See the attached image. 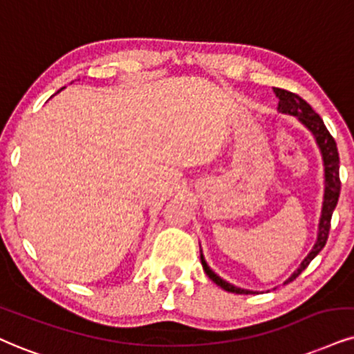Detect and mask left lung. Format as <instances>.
I'll list each match as a JSON object with an SVG mask.
<instances>
[{"label": "left lung", "instance_id": "left-lung-1", "mask_svg": "<svg viewBox=\"0 0 354 354\" xmlns=\"http://www.w3.org/2000/svg\"><path fill=\"white\" fill-rule=\"evenodd\" d=\"M274 91H276L279 98V111L286 113V115L297 116L299 120L312 131L313 136L317 139L318 147H320L322 151V156H324V165H325V198H324V208H322L320 225H318V238H317L315 246L312 248V251L308 252V256L302 261L300 268L295 270V272L289 277V281H287V282H292L295 277L300 276V272H302L304 269H307V266L312 263L313 257L324 250L326 239H328L331 215H333V210L335 207H337L338 198H339V190H342V180H339V156H338L337 142H335L333 136H331L330 131L326 129L324 120H322V118L312 110L310 104L305 102L304 98H300L299 95L292 93V91H287L283 88H274ZM200 259H202L203 270L207 272V276L210 277L216 286H220L221 289L233 292V294H250V290L239 289V287L231 286V283L223 281L221 277H218L216 274L208 268L207 263H205L202 254H200Z\"/></svg>", "mask_w": 354, "mask_h": 354}]
</instances>
